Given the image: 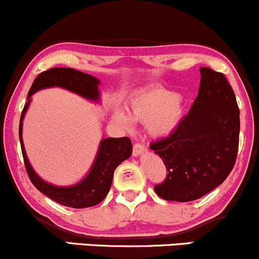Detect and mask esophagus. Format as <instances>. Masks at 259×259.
<instances>
[{
  "label": "esophagus",
  "instance_id": "esophagus-1",
  "mask_svg": "<svg viewBox=\"0 0 259 259\" xmlns=\"http://www.w3.org/2000/svg\"><path fill=\"white\" fill-rule=\"evenodd\" d=\"M146 151H147V148H146V146H144V144L136 143L135 146H133V155H135V157H138V155L143 154V153Z\"/></svg>",
  "mask_w": 259,
  "mask_h": 259
}]
</instances>
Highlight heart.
Returning a JSON list of instances; mask_svg holds the SVG:
<instances>
[{"label":"heart","mask_w":259,"mask_h":259,"mask_svg":"<svg viewBox=\"0 0 259 259\" xmlns=\"http://www.w3.org/2000/svg\"><path fill=\"white\" fill-rule=\"evenodd\" d=\"M127 112L121 108L113 111L112 119L118 126L130 130L135 119L146 123L153 136L166 137L182 121L183 100L168 89L152 88L133 96L127 102Z\"/></svg>","instance_id":"b5f03b06"}]
</instances>
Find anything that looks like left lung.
<instances>
[{"label": "left lung", "mask_w": 259, "mask_h": 259, "mask_svg": "<svg viewBox=\"0 0 259 259\" xmlns=\"http://www.w3.org/2000/svg\"><path fill=\"white\" fill-rule=\"evenodd\" d=\"M199 94L188 115L151 149L162 158L166 178L154 186L169 201H193L225 182L236 163L240 110L222 73L200 68Z\"/></svg>", "instance_id": "left-lung-1"}]
</instances>
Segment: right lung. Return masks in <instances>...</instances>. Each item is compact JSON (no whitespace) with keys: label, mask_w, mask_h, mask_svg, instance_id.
Masks as SVG:
<instances>
[{"label":"right lung","mask_w":259,"mask_h":259,"mask_svg":"<svg viewBox=\"0 0 259 259\" xmlns=\"http://www.w3.org/2000/svg\"><path fill=\"white\" fill-rule=\"evenodd\" d=\"M99 84L100 80L93 75L81 73L71 68H52L35 77L28 93L26 105L22 111L21 121H19V141H21L24 165H26L30 182L40 193L64 206L82 208L95 206L99 202H101L110 191L115 169L119 165V163L128 159L132 154L131 140L128 137L101 140L94 164L84 179L71 186H55L44 182L30 165L23 146V140H22L23 118L29 107L30 96L41 89L58 86V88L66 89L85 99L97 102L100 100Z\"/></svg>","instance_id":"right-lung-1"}]
</instances>
